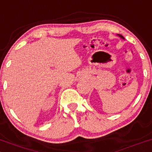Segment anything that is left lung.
<instances>
[{"label": "left lung", "mask_w": 152, "mask_h": 152, "mask_svg": "<svg viewBox=\"0 0 152 152\" xmlns=\"http://www.w3.org/2000/svg\"><path fill=\"white\" fill-rule=\"evenodd\" d=\"M119 36H120V37H121V38H123V39H124V37H123L122 35H119Z\"/></svg>", "instance_id": "8db88e82"}]
</instances>
